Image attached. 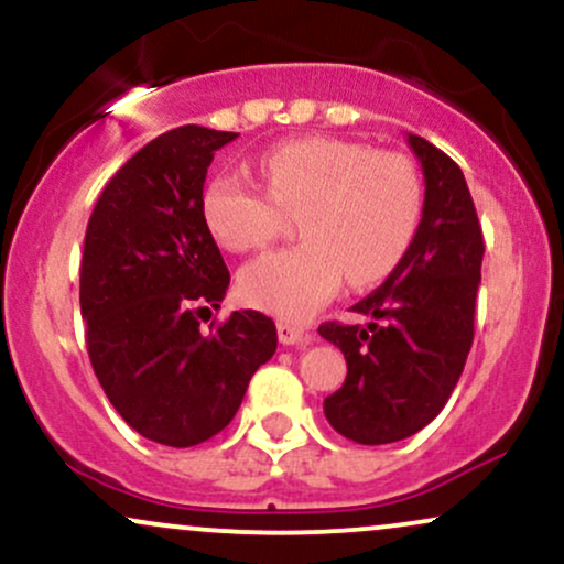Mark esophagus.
<instances>
[{
  "instance_id": "esophagus-1",
  "label": "esophagus",
  "mask_w": 564,
  "mask_h": 564,
  "mask_svg": "<svg viewBox=\"0 0 564 564\" xmlns=\"http://www.w3.org/2000/svg\"><path fill=\"white\" fill-rule=\"evenodd\" d=\"M276 335H280L282 346H295V343L308 340L306 329L297 327V324H290V322H280V324H276Z\"/></svg>"
}]
</instances>
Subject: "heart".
I'll return each mask as SVG.
<instances>
[{
    "instance_id": "obj_1",
    "label": "heart",
    "mask_w": 564,
    "mask_h": 564,
    "mask_svg": "<svg viewBox=\"0 0 564 564\" xmlns=\"http://www.w3.org/2000/svg\"><path fill=\"white\" fill-rule=\"evenodd\" d=\"M267 195L240 176L205 184L200 214L210 237L231 250L263 248L297 216L301 245L256 258L240 271L242 301L288 322L308 319L337 293L380 282L399 267L422 216V184L401 152H369L343 139L280 144L261 161Z\"/></svg>"
}]
</instances>
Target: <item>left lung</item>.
Wrapping results in <instances>:
<instances>
[{
    "mask_svg": "<svg viewBox=\"0 0 564 564\" xmlns=\"http://www.w3.org/2000/svg\"><path fill=\"white\" fill-rule=\"evenodd\" d=\"M425 174L422 218L406 256L375 293L356 303L367 324L327 322L324 340L348 364L346 382L324 399L337 433L382 446L420 433L459 382L475 335L482 231L465 174L427 139L409 134Z\"/></svg>",
    "mask_w": 564,
    "mask_h": 564,
    "instance_id": "8db88e82",
    "label": "left lung"
}]
</instances>
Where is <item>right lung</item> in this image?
<instances>
[{"label":"right lung","instance_id":"right-lung-1","mask_svg":"<svg viewBox=\"0 0 564 564\" xmlns=\"http://www.w3.org/2000/svg\"><path fill=\"white\" fill-rule=\"evenodd\" d=\"M235 137L195 123L155 137L105 184L86 227L78 297L91 369L126 425L163 446L221 433L276 350L261 311L200 327L229 288L203 184Z\"/></svg>","mask_w":564,"mask_h":564}]
</instances>
